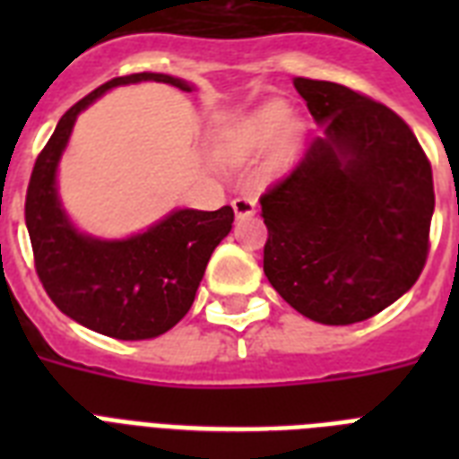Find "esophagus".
<instances>
[{
    "instance_id": "esophagus-1",
    "label": "esophagus",
    "mask_w": 459,
    "mask_h": 459,
    "mask_svg": "<svg viewBox=\"0 0 459 459\" xmlns=\"http://www.w3.org/2000/svg\"><path fill=\"white\" fill-rule=\"evenodd\" d=\"M233 212H236L238 219L252 216L255 212H257V202L252 200V197H245V195H240V197H236V200H233Z\"/></svg>"
}]
</instances>
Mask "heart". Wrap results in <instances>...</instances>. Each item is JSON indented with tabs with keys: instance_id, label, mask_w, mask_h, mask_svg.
I'll use <instances>...</instances> for the list:
<instances>
[{
	"instance_id": "obj_1",
	"label": "heart",
	"mask_w": 459,
	"mask_h": 459,
	"mask_svg": "<svg viewBox=\"0 0 459 459\" xmlns=\"http://www.w3.org/2000/svg\"><path fill=\"white\" fill-rule=\"evenodd\" d=\"M298 126L293 124L290 109L286 104H266L247 124L240 128L236 138V152L240 157H250L272 150L279 145V159H286L298 143Z\"/></svg>"
}]
</instances>
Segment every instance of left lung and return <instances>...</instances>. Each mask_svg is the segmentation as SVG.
<instances>
[{"instance_id": "left-lung-1", "label": "left lung", "mask_w": 459, "mask_h": 459, "mask_svg": "<svg viewBox=\"0 0 459 459\" xmlns=\"http://www.w3.org/2000/svg\"><path fill=\"white\" fill-rule=\"evenodd\" d=\"M293 85L321 135L259 197L264 273L307 319L357 324L405 295L427 264L431 164L385 104L338 82Z\"/></svg>"}]
</instances>
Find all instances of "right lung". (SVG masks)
<instances>
[{"mask_svg":"<svg viewBox=\"0 0 459 459\" xmlns=\"http://www.w3.org/2000/svg\"><path fill=\"white\" fill-rule=\"evenodd\" d=\"M157 81L190 92L166 74L111 78L61 117L38 154L25 193V226L35 272L61 312L117 341H147L173 328L193 307L212 252L230 233L233 209H176L164 221L128 240H97L71 226L56 197V164L75 117L109 88Z\"/></svg>","mask_w":459,"mask_h":459,"instance_id":"add662e5","label":"right lung"}]
</instances>
